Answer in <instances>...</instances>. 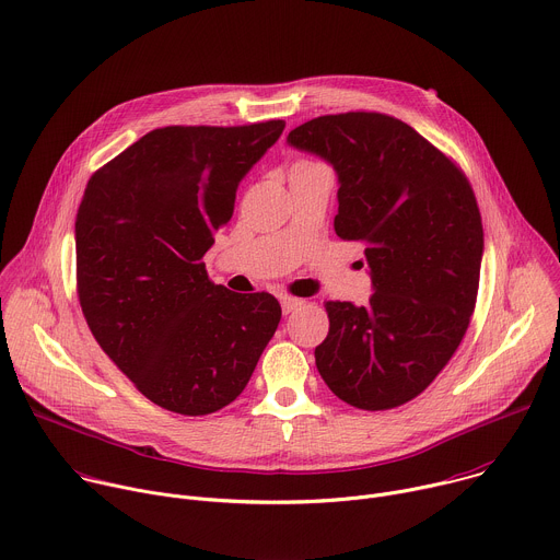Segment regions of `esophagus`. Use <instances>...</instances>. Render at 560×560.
Segmentation results:
<instances>
[{
  "mask_svg": "<svg viewBox=\"0 0 560 560\" xmlns=\"http://www.w3.org/2000/svg\"><path fill=\"white\" fill-rule=\"evenodd\" d=\"M301 299H292V296H283L281 299V310H283V314H290V312H294L296 307H301Z\"/></svg>",
  "mask_w": 560,
  "mask_h": 560,
  "instance_id": "34e87169",
  "label": "esophagus"
}]
</instances>
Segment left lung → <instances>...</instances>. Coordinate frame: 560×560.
I'll return each instance as SVG.
<instances>
[{
  "label": "left lung",
  "mask_w": 560,
  "mask_h": 560,
  "mask_svg": "<svg viewBox=\"0 0 560 560\" xmlns=\"http://www.w3.org/2000/svg\"><path fill=\"white\" fill-rule=\"evenodd\" d=\"M288 143L337 173L335 230L365 244L372 296L326 301L316 370L341 401L389 410L419 396L456 352L474 312L483 223L465 175L412 126L381 113L326 115Z\"/></svg>",
  "instance_id": "left-lung-1"
}]
</instances>
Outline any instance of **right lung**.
I'll use <instances>...</instances> for the list:
<instances>
[{"instance_id": "obj_1", "label": "right lung", "mask_w": 560, "mask_h": 560, "mask_svg": "<svg viewBox=\"0 0 560 560\" xmlns=\"http://www.w3.org/2000/svg\"><path fill=\"white\" fill-rule=\"evenodd\" d=\"M283 128H156L86 186L74 221L79 303L102 350L159 408L201 417L232 404L281 322L272 294L214 285L201 257Z\"/></svg>"}]
</instances>
